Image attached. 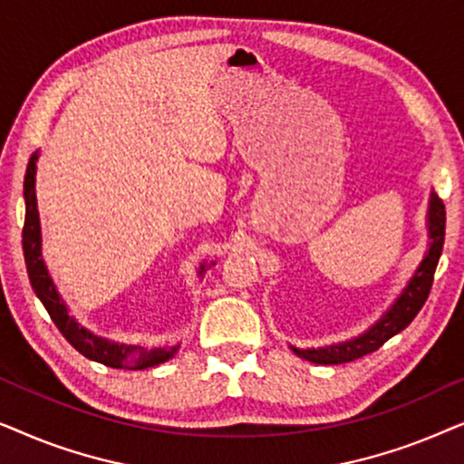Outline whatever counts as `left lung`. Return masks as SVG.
Returning a JSON list of instances; mask_svg holds the SVG:
<instances>
[{"mask_svg": "<svg viewBox=\"0 0 464 464\" xmlns=\"http://www.w3.org/2000/svg\"><path fill=\"white\" fill-rule=\"evenodd\" d=\"M427 227H429V249L424 253L420 266H418L414 276L410 278V283L405 285L401 295L397 297L395 304H391V308L367 329L365 334L357 335V338L340 342V344L323 346V348H294L297 357L313 361L319 365H338L348 363L363 354H370L378 351L386 340H391L392 335L403 332L405 327L414 321V316L420 313V308L427 302L430 285H433L435 268L440 262L441 249H443V238H446V207L440 200V196L430 192L429 200V213H427Z\"/></svg>", "mask_w": 464, "mask_h": 464, "instance_id": "1", "label": "left lung"}]
</instances>
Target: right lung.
Instances as JSON below:
<instances>
[{
  "label": "right lung",
  "mask_w": 464,
  "mask_h": 464,
  "mask_svg": "<svg viewBox=\"0 0 464 464\" xmlns=\"http://www.w3.org/2000/svg\"><path fill=\"white\" fill-rule=\"evenodd\" d=\"M35 173H37V151L29 158L27 173H24L23 194H24V226H23V253L24 264H27V275L34 287L35 295L40 297L44 308L48 310L50 319L59 327L69 344L75 351L84 354L86 359L97 361L107 367H118V370H145V367L160 365L175 353L179 346L170 348H143L137 344H118L101 335L88 332L82 327L73 316H69L65 302L61 300L53 278L48 275L46 264L42 259V227H40V213H37V198H35ZM200 275L205 272V264L200 266Z\"/></svg>",
  "instance_id": "add662e5"
}]
</instances>
